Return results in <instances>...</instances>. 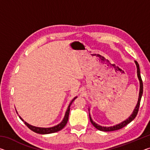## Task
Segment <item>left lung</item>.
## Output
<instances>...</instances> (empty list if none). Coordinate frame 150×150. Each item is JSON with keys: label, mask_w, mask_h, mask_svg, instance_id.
<instances>
[{"label": "left lung", "mask_w": 150, "mask_h": 150, "mask_svg": "<svg viewBox=\"0 0 150 150\" xmlns=\"http://www.w3.org/2000/svg\"><path fill=\"white\" fill-rule=\"evenodd\" d=\"M135 63L136 65V67H137V75H138V79L139 81V97H138V103L136 106L135 108L133 111V112L132 115L129 116L128 118H127L126 120L123 121L122 122H121L118 124H116V125H115L113 126H110V127H106V126H101L98 124H96L95 122H94L92 118L91 117V115L89 114V118H90V121L91 124L95 127V128L97 129L98 130L100 131H104V132H110V131H115V130H120V129L122 128L123 127L126 126L127 124H128L130 122H131L134 118H136V116L138 115V110H139V105H140V101H141V98H142V94H143V83H142V80L141 78V75H140V71H139V64L138 63L135 61Z\"/></svg>", "instance_id": "obj_1"}]
</instances>
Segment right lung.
Masks as SVG:
<instances>
[{
	"label": "right lung",
	"mask_w": 150,
	"mask_h": 150,
	"mask_svg": "<svg viewBox=\"0 0 150 150\" xmlns=\"http://www.w3.org/2000/svg\"><path fill=\"white\" fill-rule=\"evenodd\" d=\"M76 98H77V96L73 98V99L71 100V102L70 103L69 105L67 108V110L65 112L64 118H63V120L62 121V122L59 123V124H57V126H55L54 127H51V128H40V127H35V126L30 125V124H28L26 122H25L23 120V119L20 117V116H19V118L21 119L22 121L24 122V124L28 126V128H30V130H32L33 132H35V133L40 134H52V133L57 132L62 130V129L65 126L66 124H67V121H68V118H69V111H70V106L71 105L72 103L75 100Z\"/></svg>",
	"instance_id": "1"
}]
</instances>
